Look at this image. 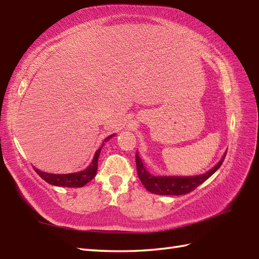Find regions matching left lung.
I'll use <instances>...</instances> for the list:
<instances>
[{
    "mask_svg": "<svg viewBox=\"0 0 259 259\" xmlns=\"http://www.w3.org/2000/svg\"><path fill=\"white\" fill-rule=\"evenodd\" d=\"M227 151H225L221 160L218 163L208 170V171L195 175V176H155L148 171L142 162L139 153L137 151L136 155V163L137 170H138V176L141 184L145 186V188L156 195L162 196H180L189 194L190 191L196 189L198 186L201 185L203 181H206L209 177L217 171L219 167L224 162V159L226 157Z\"/></svg>",
    "mask_w": 259,
    "mask_h": 259,
    "instance_id": "1",
    "label": "left lung"
}]
</instances>
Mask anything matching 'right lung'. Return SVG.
I'll return each instance as SVG.
<instances>
[{
  "label": "right lung",
  "mask_w": 259,
  "mask_h": 259,
  "mask_svg": "<svg viewBox=\"0 0 259 259\" xmlns=\"http://www.w3.org/2000/svg\"><path fill=\"white\" fill-rule=\"evenodd\" d=\"M113 136L114 135L109 136L103 140V144L96 151L95 157H93L91 163L84 170H81V171H78V172H71V174H50V172L41 171V170L36 169L35 167H34V170L43 180H46L47 183L50 185L68 187V188H80V187H83L84 185H87L89 181H91L96 177L97 170H98V160H99V156H100L102 147L109 139H111Z\"/></svg>",
  "instance_id": "right-lung-1"
}]
</instances>
